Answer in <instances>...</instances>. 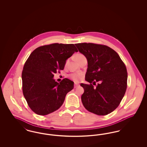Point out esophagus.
Wrapping results in <instances>:
<instances>
[{"instance_id": "esophagus-1", "label": "esophagus", "mask_w": 147, "mask_h": 147, "mask_svg": "<svg viewBox=\"0 0 147 147\" xmlns=\"http://www.w3.org/2000/svg\"><path fill=\"white\" fill-rule=\"evenodd\" d=\"M78 86V84H76V83H75L74 84V88H76Z\"/></svg>"}]
</instances>
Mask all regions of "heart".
<instances>
[{
    "mask_svg": "<svg viewBox=\"0 0 147 147\" xmlns=\"http://www.w3.org/2000/svg\"><path fill=\"white\" fill-rule=\"evenodd\" d=\"M84 57V56L83 55L80 54V53H78V54H77V55L75 56V58H76V59L77 60V61H78V62H79V61H80V59ZM67 61L66 63H65V65L67 64ZM83 76H84V74H83V73L79 72V73H71V74H70L69 77H70V78H71V79H73L74 82H79V81L83 78Z\"/></svg>",
    "mask_w": 147,
    "mask_h": 147,
    "instance_id": "b5f03b06",
    "label": "heart"
}]
</instances>
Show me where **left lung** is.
Segmentation results:
<instances>
[{
    "label": "left lung",
    "mask_w": 147,
    "mask_h": 147,
    "mask_svg": "<svg viewBox=\"0 0 147 147\" xmlns=\"http://www.w3.org/2000/svg\"><path fill=\"white\" fill-rule=\"evenodd\" d=\"M79 51L88 60L85 80L90 84H81L84 89L82 101L89 112L106 115L119 105L127 86L126 65L118 53L104 45L76 43ZM96 84L94 88L92 84Z\"/></svg>",
    "instance_id": "obj_1"
}]
</instances>
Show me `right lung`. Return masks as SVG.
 <instances>
[{
  "label": "right lung",
  "mask_w": 147,
  "mask_h": 147,
  "mask_svg": "<svg viewBox=\"0 0 147 147\" xmlns=\"http://www.w3.org/2000/svg\"><path fill=\"white\" fill-rule=\"evenodd\" d=\"M78 49L74 44L52 43L40 46L31 53L22 72V92L35 113L46 115L58 110L74 83L64 78L57 83L54 74L63 70L66 60Z\"/></svg>",
  "instance_id": "right-lung-1"
}]
</instances>
